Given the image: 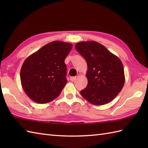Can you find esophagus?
Masks as SVG:
<instances>
[{
  "mask_svg": "<svg viewBox=\"0 0 148 148\" xmlns=\"http://www.w3.org/2000/svg\"><path fill=\"white\" fill-rule=\"evenodd\" d=\"M76 79H77V77H70V79L72 81H74Z\"/></svg>",
  "mask_w": 148,
  "mask_h": 148,
  "instance_id": "34e87169",
  "label": "esophagus"
}]
</instances>
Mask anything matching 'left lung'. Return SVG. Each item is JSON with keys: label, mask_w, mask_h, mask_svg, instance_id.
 I'll use <instances>...</instances> for the list:
<instances>
[{"label": "left lung", "mask_w": 148, "mask_h": 148, "mask_svg": "<svg viewBox=\"0 0 148 148\" xmlns=\"http://www.w3.org/2000/svg\"><path fill=\"white\" fill-rule=\"evenodd\" d=\"M88 65V84L81 94L96 106L110 102L121 92L125 84L124 68L117 56L95 41H82L75 45Z\"/></svg>", "instance_id": "obj_1"}]
</instances>
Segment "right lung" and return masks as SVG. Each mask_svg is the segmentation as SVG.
Segmentation results:
<instances>
[{
  "mask_svg": "<svg viewBox=\"0 0 148 148\" xmlns=\"http://www.w3.org/2000/svg\"><path fill=\"white\" fill-rule=\"evenodd\" d=\"M72 48L70 43L55 40L24 61L20 71L21 86L33 101L46 103L60 95L67 82L64 60Z\"/></svg>",
  "mask_w": 148,
  "mask_h": 148,
  "instance_id": "obj_1",
  "label": "right lung"
}]
</instances>
